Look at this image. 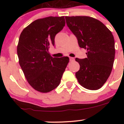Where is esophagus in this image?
I'll return each instance as SVG.
<instances>
[{
	"label": "esophagus",
	"instance_id": "esophagus-1",
	"mask_svg": "<svg viewBox=\"0 0 124 124\" xmlns=\"http://www.w3.org/2000/svg\"><path fill=\"white\" fill-rule=\"evenodd\" d=\"M70 61H73L74 60V57H70Z\"/></svg>",
	"mask_w": 124,
	"mask_h": 124
}]
</instances>
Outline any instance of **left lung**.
I'll return each mask as SVG.
<instances>
[{
    "instance_id": "left-lung-1",
    "label": "left lung",
    "mask_w": 124,
    "mask_h": 124,
    "mask_svg": "<svg viewBox=\"0 0 124 124\" xmlns=\"http://www.w3.org/2000/svg\"><path fill=\"white\" fill-rule=\"evenodd\" d=\"M65 19L68 27L77 37L79 47L87 50L86 58H76L80 65L76 78L87 89H99L113 68L115 55L113 35L102 22L93 17L67 16Z\"/></svg>"
}]
</instances>
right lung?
Wrapping results in <instances>:
<instances>
[{"instance_id": "right-lung-1", "label": "right lung", "mask_w": 124, "mask_h": 124, "mask_svg": "<svg viewBox=\"0 0 124 124\" xmlns=\"http://www.w3.org/2000/svg\"><path fill=\"white\" fill-rule=\"evenodd\" d=\"M65 24L64 16L36 20L25 27L17 45L18 62L27 82L35 90L47 93L61 83L69 57L50 56L54 38Z\"/></svg>"}]
</instances>
